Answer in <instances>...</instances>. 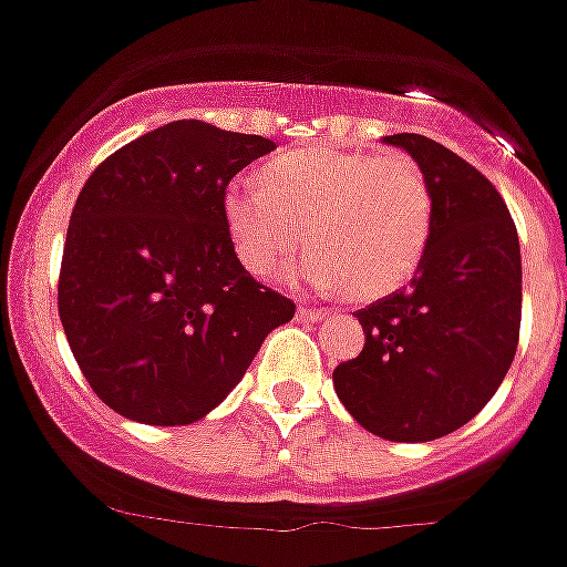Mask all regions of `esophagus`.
Listing matches in <instances>:
<instances>
[{"label":"esophagus","mask_w":567,"mask_h":567,"mask_svg":"<svg viewBox=\"0 0 567 567\" xmlns=\"http://www.w3.org/2000/svg\"><path fill=\"white\" fill-rule=\"evenodd\" d=\"M298 318H300V320H320V318H327V309H318V307H298Z\"/></svg>","instance_id":"esophagus-1"}]
</instances>
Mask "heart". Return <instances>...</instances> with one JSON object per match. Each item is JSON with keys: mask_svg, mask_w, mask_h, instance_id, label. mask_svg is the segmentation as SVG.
I'll list each match as a JSON object with an SVG mask.
<instances>
[{"mask_svg": "<svg viewBox=\"0 0 567 567\" xmlns=\"http://www.w3.org/2000/svg\"><path fill=\"white\" fill-rule=\"evenodd\" d=\"M432 189L405 155L295 150L260 169V184L224 189V221L238 260L258 278L303 247L292 280L346 287L354 300L398 292L432 238Z\"/></svg>", "mask_w": 567, "mask_h": 567, "instance_id": "heart-1", "label": "heart"}]
</instances>
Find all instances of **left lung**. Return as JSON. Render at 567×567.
Returning <instances> with one entry per match:
<instances>
[{
	"label": "left lung",
	"mask_w": 567,
	"mask_h": 567,
	"mask_svg": "<svg viewBox=\"0 0 567 567\" xmlns=\"http://www.w3.org/2000/svg\"><path fill=\"white\" fill-rule=\"evenodd\" d=\"M383 142L423 169L432 238L409 287L360 309L363 352L332 380L365 432L429 443L480 414L517 354L519 238L494 184L457 153L417 133Z\"/></svg>",
	"instance_id": "obj_1"
}]
</instances>
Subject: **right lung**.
<instances>
[{"instance_id": "right-lung-1", "label": "right lung", "mask_w": 567, "mask_h": 567, "mask_svg": "<svg viewBox=\"0 0 567 567\" xmlns=\"http://www.w3.org/2000/svg\"><path fill=\"white\" fill-rule=\"evenodd\" d=\"M275 150L182 118L104 158L76 198L59 318L90 389L122 417L189 425L233 392L295 303L244 269L224 189Z\"/></svg>"}]
</instances>
